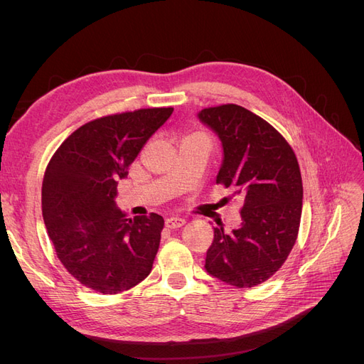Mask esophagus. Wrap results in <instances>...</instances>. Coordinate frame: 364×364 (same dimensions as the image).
Returning <instances> with one entry per match:
<instances>
[{"mask_svg": "<svg viewBox=\"0 0 364 364\" xmlns=\"http://www.w3.org/2000/svg\"><path fill=\"white\" fill-rule=\"evenodd\" d=\"M183 225H185V218H182V217L173 215V217L165 218V226L170 228V229H178V228H181Z\"/></svg>", "mask_w": 364, "mask_h": 364, "instance_id": "34e87169", "label": "esophagus"}]
</instances>
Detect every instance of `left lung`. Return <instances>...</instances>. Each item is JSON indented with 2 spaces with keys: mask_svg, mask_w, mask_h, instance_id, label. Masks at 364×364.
<instances>
[{
  "mask_svg": "<svg viewBox=\"0 0 364 364\" xmlns=\"http://www.w3.org/2000/svg\"><path fill=\"white\" fill-rule=\"evenodd\" d=\"M197 118L222 142L217 183L243 202L237 228L214 226L205 269L234 287H253L278 272L296 243L304 196L299 164L279 132L245 107H208Z\"/></svg>",
  "mask_w": 364,
  "mask_h": 364,
  "instance_id": "1",
  "label": "left lung"
}]
</instances>
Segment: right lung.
<instances>
[{"label":"right lung","mask_w":364,"mask_h":364,"mask_svg":"<svg viewBox=\"0 0 364 364\" xmlns=\"http://www.w3.org/2000/svg\"><path fill=\"white\" fill-rule=\"evenodd\" d=\"M171 114L173 107H153L90 121L48 164L43 223L65 269L87 289L117 294L151 272L164 218L155 213L129 218L117 208V185Z\"/></svg>","instance_id":"right-lung-1"}]
</instances>
